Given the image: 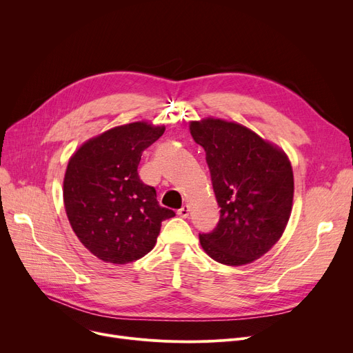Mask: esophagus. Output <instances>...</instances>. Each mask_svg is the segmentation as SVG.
I'll return each mask as SVG.
<instances>
[{
    "label": "esophagus",
    "mask_w": 353,
    "mask_h": 353,
    "mask_svg": "<svg viewBox=\"0 0 353 353\" xmlns=\"http://www.w3.org/2000/svg\"><path fill=\"white\" fill-rule=\"evenodd\" d=\"M189 212H190L189 206H188V205H184L181 209H179V210H177V214H179L180 217H184V219H186V217L189 216Z\"/></svg>",
    "instance_id": "esophagus-1"
}]
</instances>
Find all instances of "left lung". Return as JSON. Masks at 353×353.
<instances>
[{
  "label": "left lung",
  "instance_id": "1",
  "mask_svg": "<svg viewBox=\"0 0 353 353\" xmlns=\"http://www.w3.org/2000/svg\"><path fill=\"white\" fill-rule=\"evenodd\" d=\"M190 133L206 152L220 208L217 226L199 233L200 245L219 263H252L276 245L289 221L290 161L279 147L233 121H192Z\"/></svg>",
  "mask_w": 353,
  "mask_h": 353
}]
</instances>
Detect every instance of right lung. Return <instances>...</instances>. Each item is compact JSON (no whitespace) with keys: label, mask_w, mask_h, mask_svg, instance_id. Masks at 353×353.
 <instances>
[{"label":"right lung","mask_w":353,"mask_h":353,"mask_svg":"<svg viewBox=\"0 0 353 353\" xmlns=\"http://www.w3.org/2000/svg\"><path fill=\"white\" fill-rule=\"evenodd\" d=\"M164 125L136 121L85 141L68 161L64 206L80 242L108 263L134 262L150 252L161 221L176 213L161 208L156 189L137 173L141 153Z\"/></svg>","instance_id":"obj_1"}]
</instances>
